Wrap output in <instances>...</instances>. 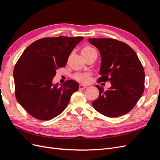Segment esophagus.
Instances as JSON below:
<instances>
[{"instance_id": "1", "label": "esophagus", "mask_w": 160, "mask_h": 160, "mask_svg": "<svg viewBox=\"0 0 160 160\" xmlns=\"http://www.w3.org/2000/svg\"><path fill=\"white\" fill-rule=\"evenodd\" d=\"M87 88V86L84 85V84H80V89H85V88Z\"/></svg>"}]
</instances>
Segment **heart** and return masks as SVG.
Returning <instances> with one entry per match:
<instances>
[{
  "label": "heart",
  "mask_w": 160,
  "mask_h": 160,
  "mask_svg": "<svg viewBox=\"0 0 160 160\" xmlns=\"http://www.w3.org/2000/svg\"><path fill=\"white\" fill-rule=\"evenodd\" d=\"M94 52H96V50L90 46H85L82 50V54L83 56L90 55ZM73 78L76 81L81 83L86 84L88 83L90 81V74L88 73H76L74 74Z\"/></svg>",
  "instance_id": "1"
}]
</instances>
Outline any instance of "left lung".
I'll use <instances>...</instances> for the list:
<instances>
[{
	"instance_id": "left-lung-1",
	"label": "left lung",
	"mask_w": 160,
	"mask_h": 160,
	"mask_svg": "<svg viewBox=\"0 0 160 160\" xmlns=\"http://www.w3.org/2000/svg\"><path fill=\"white\" fill-rule=\"evenodd\" d=\"M99 50L102 62L98 82L109 81L107 90L96 85L100 94L92 103L94 109L107 117H118L131 111L142 96L145 72L135 51L114 38H89Z\"/></svg>"
}]
</instances>
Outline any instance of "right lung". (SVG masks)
Instances as JSON below:
<instances>
[{"label":"right lung","mask_w":160,"mask_h":160,"mask_svg":"<svg viewBox=\"0 0 160 160\" xmlns=\"http://www.w3.org/2000/svg\"><path fill=\"white\" fill-rule=\"evenodd\" d=\"M76 37H46L36 40L24 50L14 66L15 96L19 104L36 119L49 120L62 112L70 97L79 89L72 80L58 86L52 81L56 70L66 66L76 44Z\"/></svg>","instance_id":"add662e5"}]
</instances>
